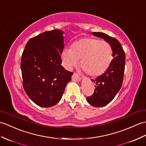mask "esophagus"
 I'll list each match as a JSON object with an SVG mask.
<instances>
[{
  "label": "esophagus",
  "mask_w": 146,
  "mask_h": 146,
  "mask_svg": "<svg viewBox=\"0 0 146 146\" xmlns=\"http://www.w3.org/2000/svg\"><path fill=\"white\" fill-rule=\"evenodd\" d=\"M72 80L80 81L81 80V77L77 73H74V74H73V76H72Z\"/></svg>",
  "instance_id": "34e87169"
}]
</instances>
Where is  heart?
Masks as SVG:
<instances>
[{
  "label": "heart",
  "mask_w": 146,
  "mask_h": 146,
  "mask_svg": "<svg viewBox=\"0 0 146 146\" xmlns=\"http://www.w3.org/2000/svg\"><path fill=\"white\" fill-rule=\"evenodd\" d=\"M62 58L68 69L80 66L88 75L98 76L108 69L113 60V50L108 42L93 38H84L74 42L72 48L63 51Z\"/></svg>",
  "instance_id": "1"
}]
</instances>
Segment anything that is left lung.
Returning <instances> with one entry per match:
<instances>
[{
    "label": "left lung",
    "instance_id": "8db88e82",
    "mask_svg": "<svg viewBox=\"0 0 146 146\" xmlns=\"http://www.w3.org/2000/svg\"><path fill=\"white\" fill-rule=\"evenodd\" d=\"M110 43L113 50V56L108 69L101 75L91 81L95 84L94 93L86 98L88 103L94 107H103L109 104L121 89L123 81L126 56L119 42L104 33L92 32Z\"/></svg>",
    "mask_w": 146,
    "mask_h": 146
}]
</instances>
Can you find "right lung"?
I'll return each instance as SVG.
<instances>
[{"label":"right lung","instance_id":"right-lung-1","mask_svg":"<svg viewBox=\"0 0 146 146\" xmlns=\"http://www.w3.org/2000/svg\"><path fill=\"white\" fill-rule=\"evenodd\" d=\"M63 32H45L27 43L21 59L23 87L33 102L43 108L59 102L73 73L61 65Z\"/></svg>","mask_w":146,"mask_h":146}]
</instances>
